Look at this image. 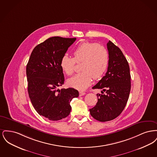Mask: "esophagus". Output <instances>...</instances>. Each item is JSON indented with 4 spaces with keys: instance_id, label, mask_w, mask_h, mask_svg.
Instances as JSON below:
<instances>
[{
    "instance_id": "1",
    "label": "esophagus",
    "mask_w": 157,
    "mask_h": 157,
    "mask_svg": "<svg viewBox=\"0 0 157 157\" xmlns=\"http://www.w3.org/2000/svg\"><path fill=\"white\" fill-rule=\"evenodd\" d=\"M85 94V92H79V96L81 97V96H83V95H84Z\"/></svg>"
}]
</instances>
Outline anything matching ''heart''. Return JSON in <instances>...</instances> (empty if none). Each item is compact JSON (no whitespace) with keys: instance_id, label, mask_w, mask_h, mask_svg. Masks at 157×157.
I'll return each mask as SVG.
<instances>
[{"instance_id":"1","label":"heart","mask_w":157,"mask_h":157,"mask_svg":"<svg viewBox=\"0 0 157 157\" xmlns=\"http://www.w3.org/2000/svg\"><path fill=\"white\" fill-rule=\"evenodd\" d=\"M73 55L74 58L63 55L60 67L67 75H71L74 72L76 62H82V72L69 78L67 84L76 90H84L90 85L93 78L98 79L104 75L108 65V52L102 45L85 42L75 48Z\"/></svg>"}]
</instances>
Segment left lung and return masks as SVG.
I'll use <instances>...</instances> for the list:
<instances>
[{"mask_svg": "<svg viewBox=\"0 0 157 157\" xmlns=\"http://www.w3.org/2000/svg\"><path fill=\"white\" fill-rule=\"evenodd\" d=\"M108 70L92 89H101L97 94L96 105L90 109L91 116L101 122L118 117L125 108L131 90V75L128 62L120 48L109 40ZM105 92L104 94V92Z\"/></svg>", "mask_w": 157, "mask_h": 157, "instance_id": "8db88e82", "label": "left lung"}]
</instances>
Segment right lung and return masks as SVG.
I'll list each match as a JSON object with an SVG mask.
<instances>
[{"label":"right lung","instance_id":"1","mask_svg":"<svg viewBox=\"0 0 157 157\" xmlns=\"http://www.w3.org/2000/svg\"><path fill=\"white\" fill-rule=\"evenodd\" d=\"M76 39L59 36L46 39L33 49L26 66L30 101L40 115L51 121L67 117L71 100L79 96L74 88L58 89L65 81L60 60Z\"/></svg>","mask_w":157,"mask_h":157}]
</instances>
